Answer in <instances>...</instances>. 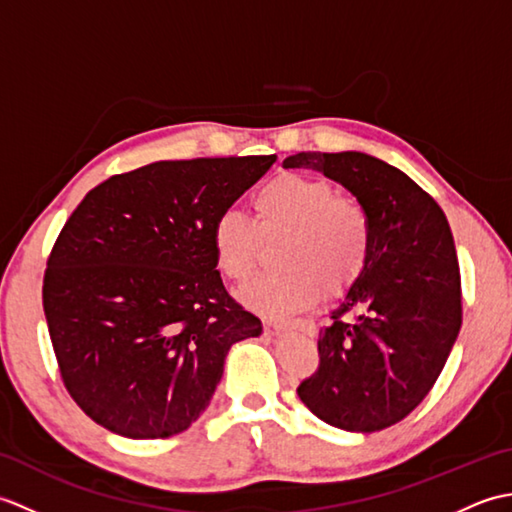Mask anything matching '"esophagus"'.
<instances>
[{"label": "esophagus", "mask_w": 512, "mask_h": 512, "mask_svg": "<svg viewBox=\"0 0 512 512\" xmlns=\"http://www.w3.org/2000/svg\"><path fill=\"white\" fill-rule=\"evenodd\" d=\"M270 328H273L277 334L279 332H290V330H297L306 336H314L317 334V325H314L310 319H297V321H273L270 323Z\"/></svg>", "instance_id": "34e87169"}]
</instances>
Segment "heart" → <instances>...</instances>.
<instances>
[{
	"label": "heart",
	"instance_id": "b5f03b06",
	"mask_svg": "<svg viewBox=\"0 0 512 512\" xmlns=\"http://www.w3.org/2000/svg\"><path fill=\"white\" fill-rule=\"evenodd\" d=\"M255 220L226 209L211 226L217 268L233 281L255 270L264 239L279 246L284 268L255 277L239 290V301L268 317H284L317 301L321 284L336 292L361 273L372 248V220L361 202L336 195L323 178L284 173L253 195Z\"/></svg>",
	"mask_w": 512,
	"mask_h": 512
}]
</instances>
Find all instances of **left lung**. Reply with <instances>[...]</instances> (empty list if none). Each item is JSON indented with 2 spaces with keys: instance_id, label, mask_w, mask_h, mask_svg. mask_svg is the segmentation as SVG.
Instances as JSON below:
<instances>
[{
  "instance_id": "left-lung-1",
  "label": "left lung",
  "mask_w": 512,
  "mask_h": 512,
  "mask_svg": "<svg viewBox=\"0 0 512 512\" xmlns=\"http://www.w3.org/2000/svg\"><path fill=\"white\" fill-rule=\"evenodd\" d=\"M284 167L343 184L372 220L367 262L319 332V369L297 394L336 429H387L436 385L460 334V266L449 222L407 173L361 151H301Z\"/></svg>"
}]
</instances>
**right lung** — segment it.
<instances>
[{
	"label": "right lung",
	"mask_w": 512,
	"mask_h": 512,
	"mask_svg": "<svg viewBox=\"0 0 512 512\" xmlns=\"http://www.w3.org/2000/svg\"><path fill=\"white\" fill-rule=\"evenodd\" d=\"M275 160L151 162L94 187L65 222L43 312L63 383L96 424L134 440L189 429L231 345L262 334L222 284L211 226Z\"/></svg>",
	"instance_id": "obj_1"
}]
</instances>
